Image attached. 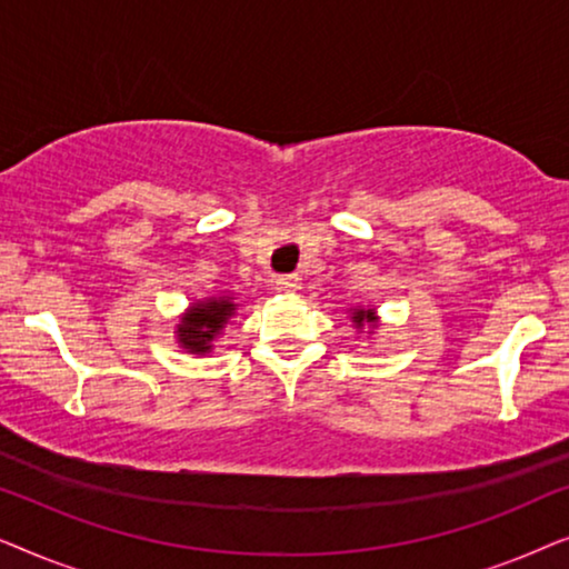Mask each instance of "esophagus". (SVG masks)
Returning <instances> with one entry per match:
<instances>
[{
    "label": "esophagus",
    "instance_id": "obj_1",
    "mask_svg": "<svg viewBox=\"0 0 569 569\" xmlns=\"http://www.w3.org/2000/svg\"><path fill=\"white\" fill-rule=\"evenodd\" d=\"M277 284H279V290H282V292L292 295V292L300 290V277L298 274H282L277 279Z\"/></svg>",
    "mask_w": 569,
    "mask_h": 569
}]
</instances>
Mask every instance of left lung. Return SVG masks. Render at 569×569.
Segmentation results:
<instances>
[{
  "mask_svg": "<svg viewBox=\"0 0 569 569\" xmlns=\"http://www.w3.org/2000/svg\"><path fill=\"white\" fill-rule=\"evenodd\" d=\"M347 313H349V321H352L357 333H362L365 329H368V333H372L380 326L378 310L370 308V306H352L347 310Z\"/></svg>",
  "mask_w": 569,
  "mask_h": 569,
  "instance_id": "1",
  "label": "left lung"
}]
</instances>
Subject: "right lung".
Listing matches in <instances>:
<instances>
[{
    "instance_id": "obj_1",
    "label": "right lung",
    "mask_w": 569,
    "mask_h": 569,
    "mask_svg": "<svg viewBox=\"0 0 569 569\" xmlns=\"http://www.w3.org/2000/svg\"><path fill=\"white\" fill-rule=\"evenodd\" d=\"M238 306L236 292H222L191 302L173 329L176 345L189 355H209L214 349V341L222 337L224 326L238 313Z\"/></svg>"
}]
</instances>
